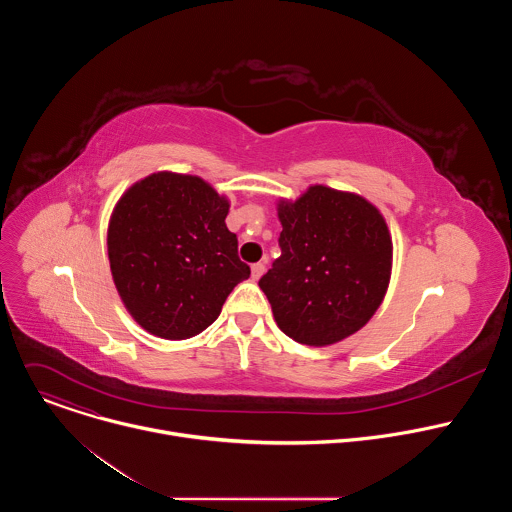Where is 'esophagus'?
Wrapping results in <instances>:
<instances>
[{
    "mask_svg": "<svg viewBox=\"0 0 512 512\" xmlns=\"http://www.w3.org/2000/svg\"><path fill=\"white\" fill-rule=\"evenodd\" d=\"M265 273V263H255V265H251V277L257 281L261 275Z\"/></svg>",
    "mask_w": 512,
    "mask_h": 512,
    "instance_id": "34e87169",
    "label": "esophagus"
}]
</instances>
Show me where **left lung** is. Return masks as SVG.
I'll use <instances>...</instances> for the list:
<instances>
[{"instance_id":"8db88e82","label":"left lung","mask_w":512,"mask_h":512,"mask_svg":"<svg viewBox=\"0 0 512 512\" xmlns=\"http://www.w3.org/2000/svg\"><path fill=\"white\" fill-rule=\"evenodd\" d=\"M281 255L259 279L283 334L328 346L379 310L391 279L393 243L375 204L352 192L310 186L279 200Z\"/></svg>"}]
</instances>
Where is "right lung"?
<instances>
[{
	"mask_svg": "<svg viewBox=\"0 0 512 512\" xmlns=\"http://www.w3.org/2000/svg\"><path fill=\"white\" fill-rule=\"evenodd\" d=\"M229 200L198 176L158 172L115 204L107 251L123 306L154 336L184 340L208 328L251 275L227 229Z\"/></svg>",
	"mask_w": 512,
	"mask_h": 512,
	"instance_id": "add662e5",
	"label": "right lung"
}]
</instances>
